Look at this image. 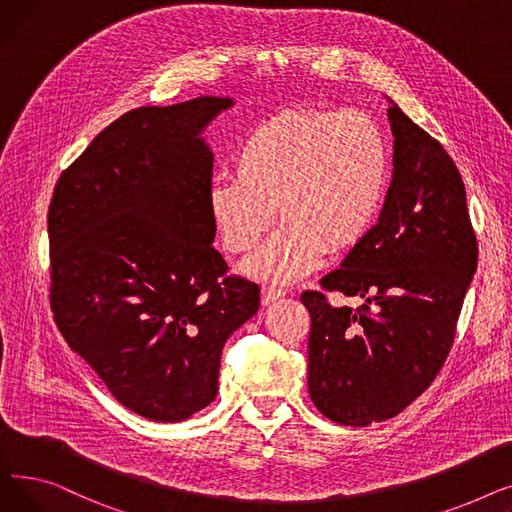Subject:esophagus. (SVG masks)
<instances>
[{
	"instance_id": "obj_1",
	"label": "esophagus",
	"mask_w": 512,
	"mask_h": 512,
	"mask_svg": "<svg viewBox=\"0 0 512 512\" xmlns=\"http://www.w3.org/2000/svg\"><path fill=\"white\" fill-rule=\"evenodd\" d=\"M284 297V290L282 288H274V286H263V292H261V303L263 305H270L278 299Z\"/></svg>"
}]
</instances>
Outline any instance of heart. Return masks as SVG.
<instances>
[{"label":"heart","mask_w":512,"mask_h":512,"mask_svg":"<svg viewBox=\"0 0 512 512\" xmlns=\"http://www.w3.org/2000/svg\"><path fill=\"white\" fill-rule=\"evenodd\" d=\"M234 176L209 188V213L226 251H253L272 228L276 211L286 222L247 261L253 278L292 282L324 257L351 251L386 201L392 157L384 128L359 110H292L255 126L234 151Z\"/></svg>","instance_id":"b5f03b06"}]
</instances>
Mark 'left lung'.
<instances>
[{
  "instance_id": "8db88e82",
  "label": "left lung",
  "mask_w": 512,
  "mask_h": 512,
  "mask_svg": "<svg viewBox=\"0 0 512 512\" xmlns=\"http://www.w3.org/2000/svg\"><path fill=\"white\" fill-rule=\"evenodd\" d=\"M388 118L394 174L380 220L319 282L365 303L334 307L319 290L301 294L313 405L355 427L398 415L436 380L477 270L459 168L398 105Z\"/></svg>"
}]
</instances>
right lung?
<instances>
[{"label": "right lung", "mask_w": 512, "mask_h": 512, "mask_svg": "<svg viewBox=\"0 0 512 512\" xmlns=\"http://www.w3.org/2000/svg\"><path fill=\"white\" fill-rule=\"evenodd\" d=\"M228 97L139 107L66 168L47 213L53 321L114 398L182 421L218 394L222 348L259 309V286L226 276L209 213L203 128Z\"/></svg>", "instance_id": "obj_1"}]
</instances>
